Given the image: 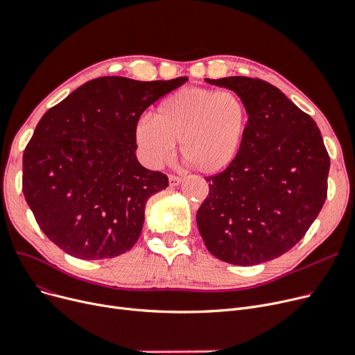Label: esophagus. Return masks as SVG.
Masks as SVG:
<instances>
[{
	"instance_id": "1",
	"label": "esophagus",
	"mask_w": 355,
	"mask_h": 355,
	"mask_svg": "<svg viewBox=\"0 0 355 355\" xmlns=\"http://www.w3.org/2000/svg\"><path fill=\"white\" fill-rule=\"evenodd\" d=\"M168 181H169V186H171V187H175V186H178V184L182 181V177H178V175H169V177H168Z\"/></svg>"
}]
</instances>
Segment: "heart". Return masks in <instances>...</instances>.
Instances as JSON below:
<instances>
[{"mask_svg": "<svg viewBox=\"0 0 355 355\" xmlns=\"http://www.w3.org/2000/svg\"><path fill=\"white\" fill-rule=\"evenodd\" d=\"M248 121V107L238 92L190 87L165 97L150 121L137 123L135 139L152 166L171 161L174 145L180 144L191 166L216 174L236 159Z\"/></svg>", "mask_w": 355, "mask_h": 355, "instance_id": "1", "label": "heart"}]
</instances>
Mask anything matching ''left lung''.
Returning a JSON list of instances; mask_svg holds the SVG:
<instances>
[{"instance_id": "left-lung-1", "label": "left lung", "mask_w": 355, "mask_h": 355, "mask_svg": "<svg viewBox=\"0 0 355 355\" xmlns=\"http://www.w3.org/2000/svg\"><path fill=\"white\" fill-rule=\"evenodd\" d=\"M206 81L238 92L250 121L236 159L205 177L198 232L216 258L257 266L290 251L318 218L329 155L315 120L277 87L248 76Z\"/></svg>"}]
</instances>
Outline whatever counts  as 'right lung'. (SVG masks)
Here are the masks:
<instances>
[{
	"label": "right lung",
	"instance_id": "1",
	"mask_svg": "<svg viewBox=\"0 0 355 355\" xmlns=\"http://www.w3.org/2000/svg\"><path fill=\"white\" fill-rule=\"evenodd\" d=\"M187 81L100 76L43 114L23 155V193L55 245L80 259L125 254L148 198L168 177L136 158L135 128L150 104Z\"/></svg>",
	"mask_w": 355,
	"mask_h": 355
}]
</instances>
